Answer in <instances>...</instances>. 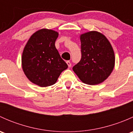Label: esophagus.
Instances as JSON below:
<instances>
[{"instance_id": "esophagus-1", "label": "esophagus", "mask_w": 133, "mask_h": 133, "mask_svg": "<svg viewBox=\"0 0 133 133\" xmlns=\"http://www.w3.org/2000/svg\"><path fill=\"white\" fill-rule=\"evenodd\" d=\"M66 63H67V64H68V67H69V68H71V64L70 61H67Z\"/></svg>"}]
</instances>
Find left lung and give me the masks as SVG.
Listing matches in <instances>:
<instances>
[{
  "label": "left lung",
  "instance_id": "left-lung-1",
  "mask_svg": "<svg viewBox=\"0 0 133 133\" xmlns=\"http://www.w3.org/2000/svg\"><path fill=\"white\" fill-rule=\"evenodd\" d=\"M82 58L73 68L80 80L88 85L103 82L112 73L115 57L111 43L96 31L80 35Z\"/></svg>",
  "mask_w": 133,
  "mask_h": 133
}]
</instances>
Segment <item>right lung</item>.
<instances>
[{
	"instance_id": "right-lung-1",
	"label": "right lung",
	"mask_w": 133,
	"mask_h": 133,
	"mask_svg": "<svg viewBox=\"0 0 133 133\" xmlns=\"http://www.w3.org/2000/svg\"><path fill=\"white\" fill-rule=\"evenodd\" d=\"M58 33L43 29L33 33L24 48L22 67L26 77L41 87L53 85L68 65L56 49Z\"/></svg>"
}]
</instances>
